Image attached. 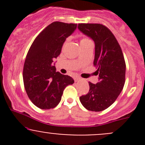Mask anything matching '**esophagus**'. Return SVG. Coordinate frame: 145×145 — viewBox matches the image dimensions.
<instances>
[{"label": "esophagus", "instance_id": "1", "mask_svg": "<svg viewBox=\"0 0 145 145\" xmlns=\"http://www.w3.org/2000/svg\"><path fill=\"white\" fill-rule=\"evenodd\" d=\"M81 78H80V77H75V78H74V81H75V82H78L81 81Z\"/></svg>", "mask_w": 145, "mask_h": 145}]
</instances>
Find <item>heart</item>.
I'll return each instance as SVG.
<instances>
[{"instance_id": "b5f03b06", "label": "heart", "mask_w": 145, "mask_h": 145, "mask_svg": "<svg viewBox=\"0 0 145 145\" xmlns=\"http://www.w3.org/2000/svg\"><path fill=\"white\" fill-rule=\"evenodd\" d=\"M90 42H91V40H90L88 38L83 37V38H81V40H80V45H84V44H86V43H90Z\"/></svg>"}]
</instances>
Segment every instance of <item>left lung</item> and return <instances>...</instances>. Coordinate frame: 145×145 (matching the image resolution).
I'll use <instances>...</instances> for the list:
<instances>
[{
    "label": "left lung",
    "instance_id": "obj_1",
    "mask_svg": "<svg viewBox=\"0 0 145 145\" xmlns=\"http://www.w3.org/2000/svg\"><path fill=\"white\" fill-rule=\"evenodd\" d=\"M78 29L95 43L93 64L99 81L89 82L88 94L80 97L82 105L93 112H101L117 99L125 83V63L122 50L111 31L100 24H78Z\"/></svg>",
    "mask_w": 145,
    "mask_h": 145
}]
</instances>
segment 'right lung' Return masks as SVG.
Listing matches in <instances>:
<instances>
[{
    "label": "right lung",
    "mask_w": 145,
    "mask_h": 145,
    "mask_svg": "<svg viewBox=\"0 0 145 145\" xmlns=\"http://www.w3.org/2000/svg\"><path fill=\"white\" fill-rule=\"evenodd\" d=\"M76 27V24L52 22L39 33L29 48L23 81L28 97L40 109L57 106L64 88L74 83L71 76L57 72L53 60L60 55L66 39Z\"/></svg>",
    "instance_id": "add662e5"
}]
</instances>
